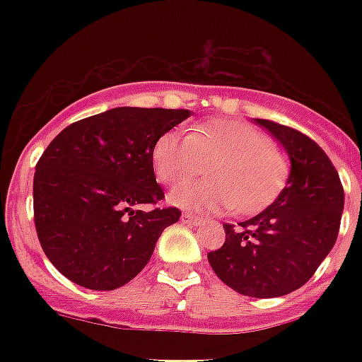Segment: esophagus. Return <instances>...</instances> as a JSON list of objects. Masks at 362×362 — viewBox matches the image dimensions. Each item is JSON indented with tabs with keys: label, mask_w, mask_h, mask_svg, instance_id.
Returning <instances> with one entry per match:
<instances>
[{
	"label": "esophagus",
	"mask_w": 362,
	"mask_h": 362,
	"mask_svg": "<svg viewBox=\"0 0 362 362\" xmlns=\"http://www.w3.org/2000/svg\"><path fill=\"white\" fill-rule=\"evenodd\" d=\"M182 221H184V223H197L199 218H195V216L189 214V212H184V214H182Z\"/></svg>",
	"instance_id": "obj_1"
}]
</instances>
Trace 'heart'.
Returning <instances> with one entry per match:
<instances>
[{
	"mask_svg": "<svg viewBox=\"0 0 362 362\" xmlns=\"http://www.w3.org/2000/svg\"><path fill=\"white\" fill-rule=\"evenodd\" d=\"M152 163L167 186H186L209 167L210 182L169 193L173 206L206 214L259 212L280 193L287 175L284 153L261 131L231 118L201 122L189 135L165 133L153 144Z\"/></svg>",
	"mask_w": 362,
	"mask_h": 362,
	"instance_id": "heart-1",
	"label": "heart"
}]
</instances>
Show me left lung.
<instances>
[{"instance_id":"8db88e82","label":"left lung","mask_w":362,"mask_h":362,"mask_svg":"<svg viewBox=\"0 0 362 362\" xmlns=\"http://www.w3.org/2000/svg\"><path fill=\"white\" fill-rule=\"evenodd\" d=\"M253 122L286 150L291 163L286 187L240 227L226 223V244L209 253V263L240 295L274 298L303 287L329 255L342 220L344 189L317 142L287 125Z\"/></svg>"}]
</instances>
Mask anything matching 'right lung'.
<instances>
[{
	"mask_svg": "<svg viewBox=\"0 0 362 362\" xmlns=\"http://www.w3.org/2000/svg\"><path fill=\"white\" fill-rule=\"evenodd\" d=\"M192 116L186 109L118 107L67 125L42 152L33 176V214L42 252L76 286L112 291L150 261L178 209L156 204L152 150Z\"/></svg>",
	"mask_w": 362,
	"mask_h": 362,
	"instance_id": "obj_1",
	"label": "right lung"
}]
</instances>
